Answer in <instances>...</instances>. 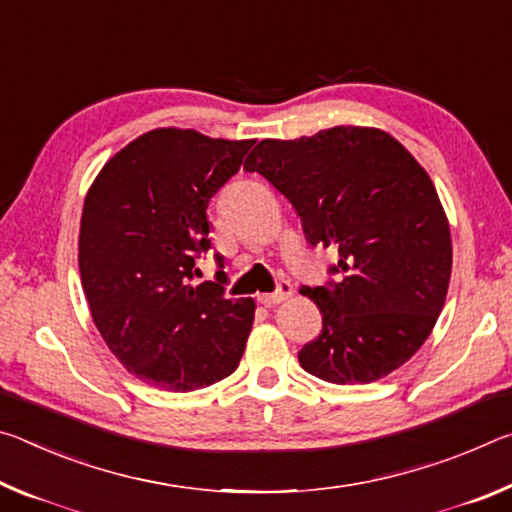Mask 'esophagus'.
I'll return each instance as SVG.
<instances>
[{"mask_svg":"<svg viewBox=\"0 0 512 512\" xmlns=\"http://www.w3.org/2000/svg\"><path fill=\"white\" fill-rule=\"evenodd\" d=\"M288 297H292L290 281H281L279 288H276L274 292H261L256 299H258V304H263V306H276V304H281V301H286Z\"/></svg>","mask_w":512,"mask_h":512,"instance_id":"34e87169","label":"esophagus"}]
</instances>
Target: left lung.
Segmentation results:
<instances>
[{
    "mask_svg": "<svg viewBox=\"0 0 512 512\" xmlns=\"http://www.w3.org/2000/svg\"><path fill=\"white\" fill-rule=\"evenodd\" d=\"M295 206L306 240L335 247V281L301 288L322 333L299 351L317 379L351 385L395 372L429 338L451 279V233L424 167L390 133L333 127L261 140L245 161Z\"/></svg>",
    "mask_w": 512,
    "mask_h": 512,
    "instance_id": "1",
    "label": "left lung"
}]
</instances>
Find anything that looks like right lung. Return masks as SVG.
<instances>
[{"mask_svg":"<svg viewBox=\"0 0 512 512\" xmlns=\"http://www.w3.org/2000/svg\"><path fill=\"white\" fill-rule=\"evenodd\" d=\"M254 140L192 129H154L108 161L86 195L79 270L92 322L140 381L190 392L236 372L254 299H226L222 256L215 281L195 283L213 247L208 201Z\"/></svg>","mask_w":512,"mask_h":512,"instance_id":"add662e5","label":"right lung"}]
</instances>
